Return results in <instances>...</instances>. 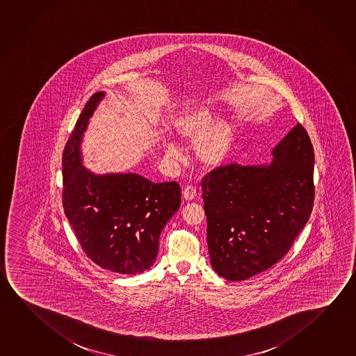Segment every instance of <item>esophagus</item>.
Segmentation results:
<instances>
[{
	"mask_svg": "<svg viewBox=\"0 0 356 356\" xmlns=\"http://www.w3.org/2000/svg\"><path fill=\"white\" fill-rule=\"evenodd\" d=\"M196 195H197V188H196V186L187 185V186L184 188V197L186 198V200H193V198L196 197Z\"/></svg>",
	"mask_w": 356,
	"mask_h": 356,
	"instance_id": "34e87169",
	"label": "esophagus"
}]
</instances>
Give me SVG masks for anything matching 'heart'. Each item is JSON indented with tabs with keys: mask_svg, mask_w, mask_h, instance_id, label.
Returning a JSON list of instances; mask_svg holds the SVG:
<instances>
[{
	"mask_svg": "<svg viewBox=\"0 0 356 356\" xmlns=\"http://www.w3.org/2000/svg\"><path fill=\"white\" fill-rule=\"evenodd\" d=\"M216 115L207 107H198L181 115L176 122V131L184 139H197L196 153L203 164L216 166L225 160L229 152L233 128L229 122L219 120L214 122ZM169 155L177 154L174 143L166 145Z\"/></svg>",
	"mask_w": 356,
	"mask_h": 356,
	"instance_id": "b5f03b06",
	"label": "heart"
}]
</instances>
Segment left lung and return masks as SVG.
<instances>
[{"label":"left lung","instance_id":"left-lung-1","mask_svg":"<svg viewBox=\"0 0 356 356\" xmlns=\"http://www.w3.org/2000/svg\"><path fill=\"white\" fill-rule=\"evenodd\" d=\"M268 165L228 164L203 176L207 243L217 274L241 281L287 254L312 213L314 150L301 123Z\"/></svg>","mask_w":356,"mask_h":356}]
</instances>
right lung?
I'll list each match as a JSON object with an SVG mask.
<instances>
[{
  "label": "right lung",
  "instance_id": "add662e5",
  "mask_svg": "<svg viewBox=\"0 0 356 356\" xmlns=\"http://www.w3.org/2000/svg\"><path fill=\"white\" fill-rule=\"evenodd\" d=\"M104 95L90 97L66 142L63 207L93 263L118 274H140L155 261L160 233L180 207V185L154 184L136 174L95 175L83 169L82 134Z\"/></svg>",
  "mask_w": 356,
  "mask_h": 356
}]
</instances>
